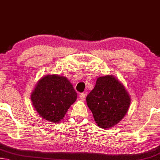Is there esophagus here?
Segmentation results:
<instances>
[{
    "label": "esophagus",
    "instance_id": "1",
    "mask_svg": "<svg viewBox=\"0 0 160 160\" xmlns=\"http://www.w3.org/2000/svg\"><path fill=\"white\" fill-rule=\"evenodd\" d=\"M80 99L82 101H84L86 99V94L84 93H82V94H80Z\"/></svg>",
    "mask_w": 160,
    "mask_h": 160
}]
</instances>
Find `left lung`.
I'll return each instance as SVG.
<instances>
[{"label": "left lung", "instance_id": "obj_1", "mask_svg": "<svg viewBox=\"0 0 160 160\" xmlns=\"http://www.w3.org/2000/svg\"><path fill=\"white\" fill-rule=\"evenodd\" d=\"M130 97L121 83L112 76L97 78L87 103L101 128H109L121 121L130 105Z\"/></svg>", "mask_w": 160, "mask_h": 160}]
</instances>
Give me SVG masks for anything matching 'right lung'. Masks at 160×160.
I'll list each match as a JSON object with an SVG mask.
<instances>
[{
	"label": "right lung",
	"instance_id": "1",
	"mask_svg": "<svg viewBox=\"0 0 160 160\" xmlns=\"http://www.w3.org/2000/svg\"><path fill=\"white\" fill-rule=\"evenodd\" d=\"M77 94L67 78L48 75L41 78L32 92L31 102L44 119L57 123L63 119Z\"/></svg>",
	"mask_w": 160,
	"mask_h": 160
}]
</instances>
